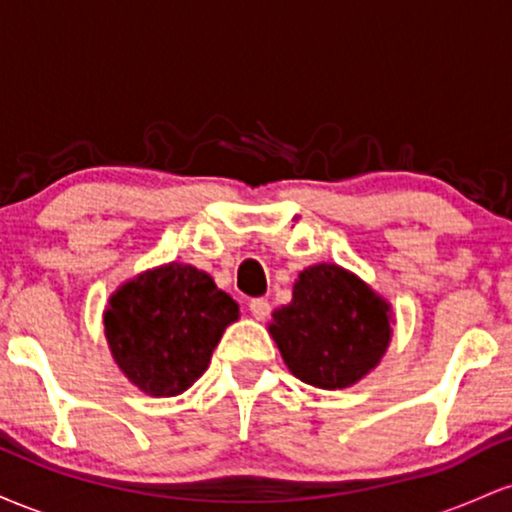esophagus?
<instances>
[{"instance_id": "obj_1", "label": "esophagus", "mask_w": 512, "mask_h": 512, "mask_svg": "<svg viewBox=\"0 0 512 512\" xmlns=\"http://www.w3.org/2000/svg\"><path fill=\"white\" fill-rule=\"evenodd\" d=\"M250 313H252V317H255V320H267L269 313H272V305H269L267 298H252Z\"/></svg>"}]
</instances>
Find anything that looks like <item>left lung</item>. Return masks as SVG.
I'll return each instance as SVG.
<instances>
[{"instance_id":"1","label":"left lung","mask_w":512,"mask_h":512,"mask_svg":"<svg viewBox=\"0 0 512 512\" xmlns=\"http://www.w3.org/2000/svg\"><path fill=\"white\" fill-rule=\"evenodd\" d=\"M392 305L361 276L332 262L305 267L269 334L286 368L320 390H344L380 363L392 339Z\"/></svg>"}]
</instances>
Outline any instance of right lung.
Here are the masks:
<instances>
[{"label":"right lung","instance_id":"add662e5","mask_svg":"<svg viewBox=\"0 0 512 512\" xmlns=\"http://www.w3.org/2000/svg\"><path fill=\"white\" fill-rule=\"evenodd\" d=\"M238 315V303L207 272L168 262L117 286L103 327L129 383L151 397H175L202 378Z\"/></svg>","mask_w":512,"mask_h":512}]
</instances>
